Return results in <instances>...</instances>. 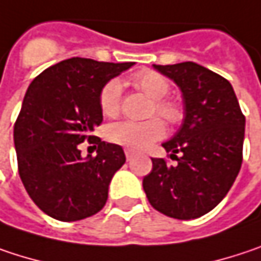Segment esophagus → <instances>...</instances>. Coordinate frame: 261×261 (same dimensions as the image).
<instances>
[{
	"instance_id": "esophagus-1",
	"label": "esophagus",
	"mask_w": 261,
	"mask_h": 261,
	"mask_svg": "<svg viewBox=\"0 0 261 261\" xmlns=\"http://www.w3.org/2000/svg\"><path fill=\"white\" fill-rule=\"evenodd\" d=\"M125 156H127V161H131L134 158V151L131 149H125Z\"/></svg>"
}]
</instances>
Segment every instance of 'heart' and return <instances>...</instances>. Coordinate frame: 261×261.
<instances>
[{
	"instance_id": "heart-1",
	"label": "heart",
	"mask_w": 261,
	"mask_h": 261,
	"mask_svg": "<svg viewBox=\"0 0 261 261\" xmlns=\"http://www.w3.org/2000/svg\"><path fill=\"white\" fill-rule=\"evenodd\" d=\"M133 85L143 94H146L152 101L149 109V115H160L164 121L172 125H176L184 118L182 106L173 101L164 98L169 94V82L155 71H139L133 76ZM121 95H122V85L118 79H112L101 88L100 91V109L103 115L115 116L121 107ZM166 133L164 124L158 118H151L148 121L134 122V121H124L112 124L107 128V139L113 143L122 145L128 149L142 151L148 148L152 142L161 139Z\"/></svg>"
}]
</instances>
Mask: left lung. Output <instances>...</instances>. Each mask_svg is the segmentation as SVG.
<instances>
[{
	"mask_svg": "<svg viewBox=\"0 0 261 261\" xmlns=\"http://www.w3.org/2000/svg\"><path fill=\"white\" fill-rule=\"evenodd\" d=\"M182 92L184 121L163 143L178 163L152 158L143 190L152 207L178 220H194L225 197L242 164L245 116L228 81L196 62L155 65ZM176 153L179 154L178 157Z\"/></svg>",
	"mask_w": 261,
	"mask_h": 261,
	"instance_id": "1",
	"label": "left lung"
}]
</instances>
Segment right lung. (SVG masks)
I'll return each mask as SVG.
<instances>
[{
	"label": "right lung",
	"mask_w": 261,
	"mask_h": 261,
	"mask_svg": "<svg viewBox=\"0 0 261 261\" xmlns=\"http://www.w3.org/2000/svg\"><path fill=\"white\" fill-rule=\"evenodd\" d=\"M134 62L70 58L46 68L27 89L14 124L22 184L37 206L60 221L88 218L106 204L109 184L125 163L119 145L92 136L103 121L100 91ZM99 145L83 159L79 145Z\"/></svg>",
	"instance_id": "1"
}]
</instances>
